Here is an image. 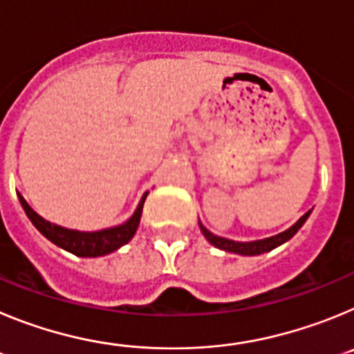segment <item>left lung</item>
<instances>
[{
  "instance_id": "8db88e82",
  "label": "left lung",
  "mask_w": 354,
  "mask_h": 354,
  "mask_svg": "<svg viewBox=\"0 0 354 354\" xmlns=\"http://www.w3.org/2000/svg\"><path fill=\"white\" fill-rule=\"evenodd\" d=\"M310 212H312V209H310V211H306L305 214H303L301 218H299V220L292 225V227H289L287 230H283V232L277 234V236L264 237V239H257V241L227 239V237L214 236L211 230H207V228L202 225V221H198V225H200V230H202V234H204V237L209 241V243H211L212 246L223 250V252L237 253V255H250V257H252V255H261V253L271 252V250H274L277 246L283 245L286 241H289L290 237H292L294 234L298 232L299 228L303 227V223L308 220Z\"/></svg>"
}]
</instances>
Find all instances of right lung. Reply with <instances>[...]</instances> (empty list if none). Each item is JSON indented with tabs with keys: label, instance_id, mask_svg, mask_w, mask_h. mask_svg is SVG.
<instances>
[{
	"label": "right lung",
	"instance_id": "obj_1",
	"mask_svg": "<svg viewBox=\"0 0 354 354\" xmlns=\"http://www.w3.org/2000/svg\"><path fill=\"white\" fill-rule=\"evenodd\" d=\"M19 202L23 205L24 212L30 218V221L35 225V228L42 234L46 239L55 243L56 246L64 248L65 252H71L77 257H102L108 253L115 252L120 246L127 245L133 236L138 230L140 218H142L143 211V202L147 198V193L140 200L138 207L133 212L129 220L124 221L115 227L102 228V230H93V232H81V230H72V228L60 227V225L51 223V221L44 220L42 216L37 214L33 209L28 205L26 200L19 195Z\"/></svg>",
	"mask_w": 354,
	"mask_h": 354
}]
</instances>
